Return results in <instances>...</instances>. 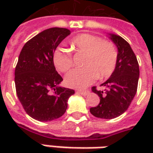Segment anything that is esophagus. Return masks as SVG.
I'll return each mask as SVG.
<instances>
[{"mask_svg": "<svg viewBox=\"0 0 153 153\" xmlns=\"http://www.w3.org/2000/svg\"><path fill=\"white\" fill-rule=\"evenodd\" d=\"M78 93L81 94V95H83V96H87V95H88L90 93V91L89 90H84V91H83V90H79Z\"/></svg>", "mask_w": 153, "mask_h": 153, "instance_id": "34e87169", "label": "esophagus"}]
</instances>
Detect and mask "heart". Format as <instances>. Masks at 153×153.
I'll return each instance as SVG.
<instances>
[{
	"instance_id": "1",
	"label": "heart",
	"mask_w": 153,
	"mask_h": 153,
	"mask_svg": "<svg viewBox=\"0 0 153 153\" xmlns=\"http://www.w3.org/2000/svg\"><path fill=\"white\" fill-rule=\"evenodd\" d=\"M70 49L76 53H83V67L70 71L65 76V83L73 88H84L97 79H106L115 71L118 52L115 45L103 41L98 36L81 33L69 42ZM52 62L60 72L65 73L73 65L71 54L57 48L52 54Z\"/></svg>"
}]
</instances>
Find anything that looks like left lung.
Here are the masks:
<instances>
[{
  "label": "left lung",
  "instance_id": "obj_1",
  "mask_svg": "<svg viewBox=\"0 0 153 153\" xmlns=\"http://www.w3.org/2000/svg\"><path fill=\"white\" fill-rule=\"evenodd\" d=\"M110 38L118 49V60L115 71L105 83L106 89L92 91L100 97V102L91 107L90 112L97 118L114 119L128 109L138 88L139 66L130 45L120 36L110 34Z\"/></svg>",
  "mask_w": 153,
  "mask_h": 153
}]
</instances>
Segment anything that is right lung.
Here are the masks:
<instances>
[{
    "label": "right lung",
    "mask_w": 153,
    "mask_h": 153,
    "mask_svg": "<svg viewBox=\"0 0 153 153\" xmlns=\"http://www.w3.org/2000/svg\"><path fill=\"white\" fill-rule=\"evenodd\" d=\"M70 34L67 28H51L25 44L15 70L16 93L29 116L39 121L60 118L67 109L73 89L60 87L62 77L52 62V54Z\"/></svg>",
    "instance_id": "1"
}]
</instances>
